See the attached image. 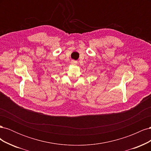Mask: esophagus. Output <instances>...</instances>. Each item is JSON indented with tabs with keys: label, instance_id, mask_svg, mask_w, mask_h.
Instances as JSON below:
<instances>
[{
	"label": "esophagus",
	"instance_id": "esophagus-1",
	"mask_svg": "<svg viewBox=\"0 0 151 151\" xmlns=\"http://www.w3.org/2000/svg\"><path fill=\"white\" fill-rule=\"evenodd\" d=\"M77 63V62L75 60H72L71 61V64H72V65H76Z\"/></svg>",
	"mask_w": 151,
	"mask_h": 151
}]
</instances>
